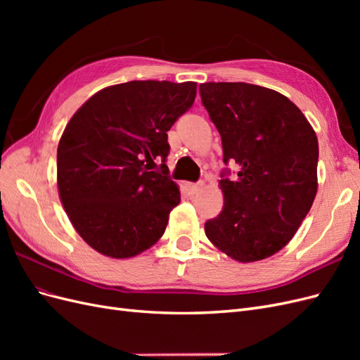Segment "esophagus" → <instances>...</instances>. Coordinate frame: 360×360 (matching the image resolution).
<instances>
[{
	"label": "esophagus",
	"mask_w": 360,
	"mask_h": 360,
	"mask_svg": "<svg viewBox=\"0 0 360 360\" xmlns=\"http://www.w3.org/2000/svg\"><path fill=\"white\" fill-rule=\"evenodd\" d=\"M204 186V181H197V183H188L186 184V188H188V192L191 193V195H193V193H197L201 188Z\"/></svg>",
	"instance_id": "1"
}]
</instances>
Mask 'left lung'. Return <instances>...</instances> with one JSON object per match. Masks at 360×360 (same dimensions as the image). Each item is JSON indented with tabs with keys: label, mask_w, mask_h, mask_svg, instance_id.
Here are the masks:
<instances>
[{
	"label": "left lung",
	"mask_w": 360,
	"mask_h": 360,
	"mask_svg": "<svg viewBox=\"0 0 360 360\" xmlns=\"http://www.w3.org/2000/svg\"><path fill=\"white\" fill-rule=\"evenodd\" d=\"M222 139L224 209L205 236L240 263L276 254L296 234L317 193L319 141L302 111L281 93L246 82L200 85Z\"/></svg>",
	"instance_id": "1"
}]
</instances>
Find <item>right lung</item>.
Returning a JSON list of instances; mask_svg holds the SVG:
<instances>
[{
  "instance_id": "add662e5",
  "label": "right lung",
  "mask_w": 360,
  "mask_h": 360,
  "mask_svg": "<svg viewBox=\"0 0 360 360\" xmlns=\"http://www.w3.org/2000/svg\"><path fill=\"white\" fill-rule=\"evenodd\" d=\"M195 96V82L130 81L96 93L70 118L57 150L58 192L97 252L135 257L165 233L180 202L167 132Z\"/></svg>"
}]
</instances>
